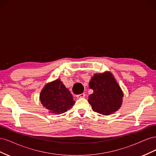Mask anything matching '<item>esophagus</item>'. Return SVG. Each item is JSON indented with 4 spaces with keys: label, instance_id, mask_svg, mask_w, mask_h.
Here are the masks:
<instances>
[{
    "label": "esophagus",
    "instance_id": "1",
    "mask_svg": "<svg viewBox=\"0 0 156 156\" xmlns=\"http://www.w3.org/2000/svg\"><path fill=\"white\" fill-rule=\"evenodd\" d=\"M84 97H85V94L84 93H82L81 94H79V95H77V98H83Z\"/></svg>",
    "mask_w": 156,
    "mask_h": 156
}]
</instances>
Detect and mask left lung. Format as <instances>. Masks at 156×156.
<instances>
[{"label":"left lung","mask_w":156,"mask_h":156,"mask_svg":"<svg viewBox=\"0 0 156 156\" xmlns=\"http://www.w3.org/2000/svg\"><path fill=\"white\" fill-rule=\"evenodd\" d=\"M89 87L94 92L89 96L88 101L94 112L108 115L119 110L123 93L111 73L94 75L90 81Z\"/></svg>","instance_id":"8db88e82"}]
</instances>
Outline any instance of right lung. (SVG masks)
<instances>
[{"mask_svg": "<svg viewBox=\"0 0 156 156\" xmlns=\"http://www.w3.org/2000/svg\"><path fill=\"white\" fill-rule=\"evenodd\" d=\"M40 101L49 112L60 115L68 111L75 103L70 93L60 79L47 84L40 93Z\"/></svg>", "mask_w": 156, "mask_h": 156, "instance_id": "obj_1", "label": "right lung"}]
</instances>
